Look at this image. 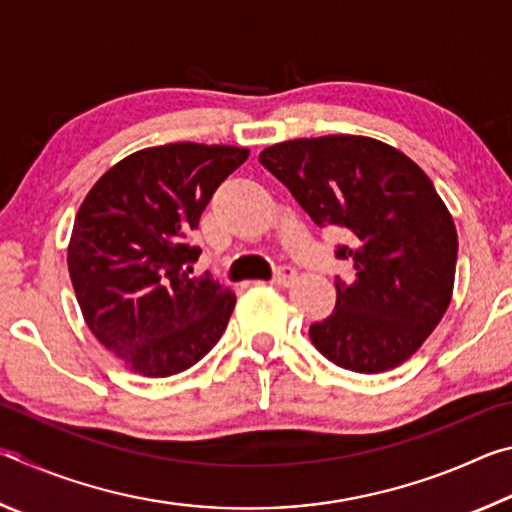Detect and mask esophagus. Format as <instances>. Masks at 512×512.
<instances>
[{
  "mask_svg": "<svg viewBox=\"0 0 512 512\" xmlns=\"http://www.w3.org/2000/svg\"><path fill=\"white\" fill-rule=\"evenodd\" d=\"M293 280H296V268L289 264H282L273 273V284H280V287H287V284H291Z\"/></svg>",
  "mask_w": 512,
  "mask_h": 512,
  "instance_id": "1",
  "label": "esophagus"
}]
</instances>
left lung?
<instances>
[{"instance_id":"1","label":"left lung","mask_w":512,"mask_h":512,"mask_svg":"<svg viewBox=\"0 0 512 512\" xmlns=\"http://www.w3.org/2000/svg\"><path fill=\"white\" fill-rule=\"evenodd\" d=\"M318 228H341L334 314L309 327L316 350L345 370L384 372L418 352L452 300L458 237L418 164L359 135L291 140L259 153Z\"/></svg>"}]
</instances>
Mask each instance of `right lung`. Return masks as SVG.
Segmentation results:
<instances>
[{"label": "right lung", "mask_w": 512, "mask_h": 512, "mask_svg": "<svg viewBox=\"0 0 512 512\" xmlns=\"http://www.w3.org/2000/svg\"><path fill=\"white\" fill-rule=\"evenodd\" d=\"M248 149L176 142L137 151L103 173L76 214L67 266L85 323L126 368L169 377L221 339L235 293L189 277L201 214Z\"/></svg>", "instance_id": "1"}]
</instances>
